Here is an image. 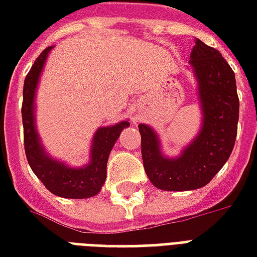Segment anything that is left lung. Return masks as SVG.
Segmentation results:
<instances>
[{"label": "left lung", "mask_w": 257, "mask_h": 257, "mask_svg": "<svg viewBox=\"0 0 257 257\" xmlns=\"http://www.w3.org/2000/svg\"><path fill=\"white\" fill-rule=\"evenodd\" d=\"M190 67L198 82L202 110L201 131L182 154H162L158 135L140 123L142 158L150 182L165 191H187L209 183L231 154L237 138L239 100L235 74L220 52L195 40Z\"/></svg>", "instance_id": "8db88e82"}]
</instances>
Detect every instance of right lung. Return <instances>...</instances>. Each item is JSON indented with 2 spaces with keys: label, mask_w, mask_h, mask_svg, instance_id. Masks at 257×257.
I'll use <instances>...</instances> for the list:
<instances>
[{
  "label": "right lung",
  "mask_w": 257,
  "mask_h": 257,
  "mask_svg": "<svg viewBox=\"0 0 257 257\" xmlns=\"http://www.w3.org/2000/svg\"><path fill=\"white\" fill-rule=\"evenodd\" d=\"M53 47H48L31 66L23 85V131H25V151L29 165L42 184L55 195L63 198H89L99 193L106 182L107 161L112 146L119 138L123 128H128V121L103 126L96 131L92 147L90 161L81 168H71L64 162L53 160L42 147L36 128V90L40 75L48 55Z\"/></svg>",
  "instance_id": "right-lung-1"
}]
</instances>
